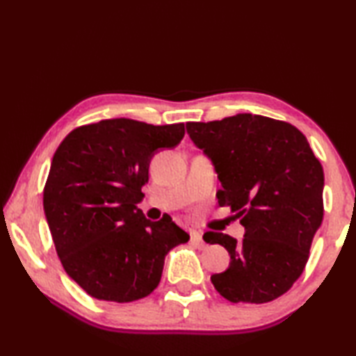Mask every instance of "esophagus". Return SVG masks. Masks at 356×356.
<instances>
[{
  "label": "esophagus",
  "mask_w": 356,
  "mask_h": 356,
  "mask_svg": "<svg viewBox=\"0 0 356 356\" xmlns=\"http://www.w3.org/2000/svg\"><path fill=\"white\" fill-rule=\"evenodd\" d=\"M190 238H191V243H195L197 248H204L206 246V242H204V238L200 232L196 231H191L190 232Z\"/></svg>",
  "instance_id": "obj_1"
}]
</instances>
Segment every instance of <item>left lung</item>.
Instances as JSON below:
<instances>
[{
	"mask_svg": "<svg viewBox=\"0 0 356 356\" xmlns=\"http://www.w3.org/2000/svg\"><path fill=\"white\" fill-rule=\"evenodd\" d=\"M191 141L215 166L218 204L236 212L245 237L206 232L225 246L231 262L212 282L232 303H268L303 273L323 218V170L306 136L284 120L236 114L188 122Z\"/></svg>",
	"mask_w": 356,
	"mask_h": 356,
	"instance_id": "8db88e82",
	"label": "left lung"
}]
</instances>
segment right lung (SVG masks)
I'll return each instance as SVG.
<instances>
[{"mask_svg":"<svg viewBox=\"0 0 356 356\" xmlns=\"http://www.w3.org/2000/svg\"><path fill=\"white\" fill-rule=\"evenodd\" d=\"M184 135V124L105 119L72 130L56 149L44 188L47 222L65 273L91 297H147L165 256L190 240L171 216L150 221L136 207L154 154Z\"/></svg>","mask_w":356,"mask_h":356,"instance_id":"right-lung-1","label":"right lung"}]
</instances>
